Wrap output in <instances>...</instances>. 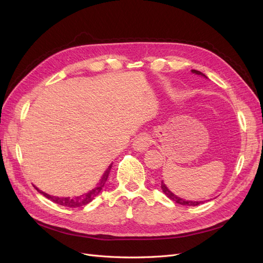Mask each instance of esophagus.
Segmentation results:
<instances>
[{
  "mask_svg": "<svg viewBox=\"0 0 263 263\" xmlns=\"http://www.w3.org/2000/svg\"><path fill=\"white\" fill-rule=\"evenodd\" d=\"M151 144V138L147 134H140L135 138L133 142V147L135 150L137 151H145L150 147Z\"/></svg>",
  "mask_w": 263,
  "mask_h": 263,
  "instance_id": "34e87169",
  "label": "esophagus"
}]
</instances>
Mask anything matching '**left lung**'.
<instances>
[{
    "mask_svg": "<svg viewBox=\"0 0 263 263\" xmlns=\"http://www.w3.org/2000/svg\"><path fill=\"white\" fill-rule=\"evenodd\" d=\"M192 72L193 73H195V74H198V76H203V77H205V78H208L206 77L204 73H202L201 71H197V70H192ZM161 189H162V191H163V193L168 196L170 200H172V201H174L176 203H178V204H181V205H186V206H196V205H200V204H202L203 202H197V201H186V200H183V198H180V197H178L177 195H174L171 191H169V189L165 186V184L163 183V181L161 182Z\"/></svg>",
    "mask_w": 263,
    "mask_h": 263,
    "instance_id": "obj_1",
    "label": "left lung"
}]
</instances>
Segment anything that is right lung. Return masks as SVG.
I'll return each mask as SVG.
<instances>
[{
  "label": "right lung",
  "mask_w": 263,
  "mask_h": 263,
  "mask_svg": "<svg viewBox=\"0 0 263 263\" xmlns=\"http://www.w3.org/2000/svg\"><path fill=\"white\" fill-rule=\"evenodd\" d=\"M110 168H112V164H110L108 168L106 169V171L104 172V174H103L102 179L100 180L99 184L95 186L94 189H92L90 192H87L83 195H80V196H77V197H73V198H70V197H57V196H52V195H49L47 193H44L42 192L41 190H38L37 187H35L39 193H42L45 197L48 198V200L57 203L59 205H62V206H67V208H80V206H83V205H86L89 204L93 198L99 195L100 192L102 191V187L104 186V184L106 183V180L108 178V174H109V171H110Z\"/></svg>",
  "instance_id": "1"
}]
</instances>
